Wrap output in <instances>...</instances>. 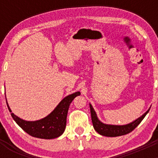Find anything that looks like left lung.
Here are the masks:
<instances>
[{
  "label": "left lung",
  "instance_id": "1",
  "mask_svg": "<svg viewBox=\"0 0 158 158\" xmlns=\"http://www.w3.org/2000/svg\"><path fill=\"white\" fill-rule=\"evenodd\" d=\"M90 107V111H91V117H92V122L93 124V127L96 130V132H98L100 135H104L107 137H117L121 136V135H127L130 133L131 131L135 130L138 127L139 123L142 122V120L145 118L150 109L148 110L144 115H142L140 118L136 119L131 123L123 125V126H115V125H107V124L102 123L96 116V114L93 109V106L89 104Z\"/></svg>",
  "mask_w": 158,
  "mask_h": 158
}]
</instances>
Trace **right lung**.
I'll return each instance as SVG.
<instances>
[{"instance_id": "1", "label": "right lung", "mask_w": 158, "mask_h": 158, "mask_svg": "<svg viewBox=\"0 0 158 158\" xmlns=\"http://www.w3.org/2000/svg\"><path fill=\"white\" fill-rule=\"evenodd\" d=\"M79 95H81L80 92H77L65 97L50 115L40 120L29 122L19 118L13 113H11V115L16 123L31 136L44 139H55L59 137L65 131L69 104ZM7 106L9 111L12 112L8 104Z\"/></svg>"}]
</instances>
